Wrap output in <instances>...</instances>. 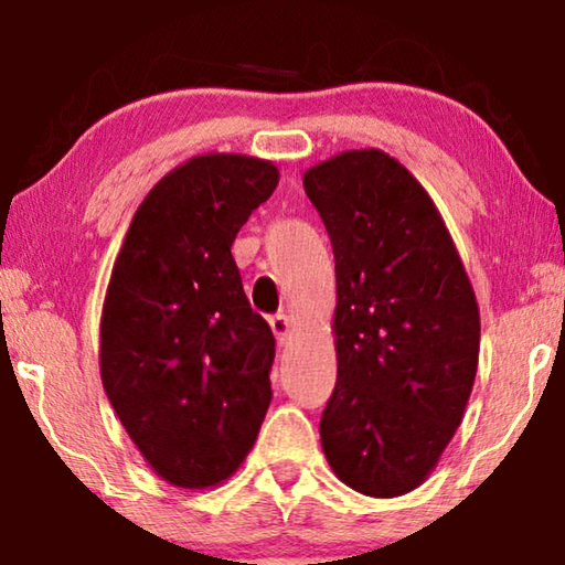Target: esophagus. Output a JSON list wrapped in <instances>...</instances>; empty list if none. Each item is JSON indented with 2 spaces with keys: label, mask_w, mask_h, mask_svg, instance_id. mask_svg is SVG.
Instances as JSON below:
<instances>
[{
  "label": "esophagus",
  "mask_w": 565,
  "mask_h": 565,
  "mask_svg": "<svg viewBox=\"0 0 565 565\" xmlns=\"http://www.w3.org/2000/svg\"><path fill=\"white\" fill-rule=\"evenodd\" d=\"M269 327L274 331L276 341L286 343V339H289V333H291V319L286 317V313H274V317H269Z\"/></svg>",
  "instance_id": "1"
}]
</instances>
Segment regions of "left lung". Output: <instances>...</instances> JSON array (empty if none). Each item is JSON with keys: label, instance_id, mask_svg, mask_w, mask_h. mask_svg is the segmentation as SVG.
Listing matches in <instances>:
<instances>
[{"label": "left lung", "instance_id": "8db88e82", "mask_svg": "<svg viewBox=\"0 0 565 565\" xmlns=\"http://www.w3.org/2000/svg\"><path fill=\"white\" fill-rule=\"evenodd\" d=\"M337 262V386L319 431L353 491L394 499L434 471L471 396L481 321L431 196L381 149L311 167Z\"/></svg>", "mask_w": 565, "mask_h": 565}]
</instances>
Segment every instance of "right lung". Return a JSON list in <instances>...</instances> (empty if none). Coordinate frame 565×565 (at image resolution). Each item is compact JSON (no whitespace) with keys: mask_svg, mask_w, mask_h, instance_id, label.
<instances>
[{"mask_svg":"<svg viewBox=\"0 0 565 565\" xmlns=\"http://www.w3.org/2000/svg\"><path fill=\"white\" fill-rule=\"evenodd\" d=\"M279 169L204 154L159 181L114 262L99 329L109 404L147 463L179 489L232 476L271 404L274 333L232 256Z\"/></svg>","mask_w":565,"mask_h":565,"instance_id":"1","label":"right lung"}]
</instances>
